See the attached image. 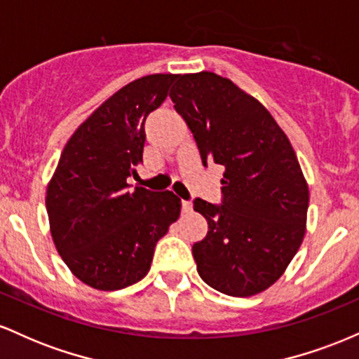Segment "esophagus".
<instances>
[{
    "instance_id": "esophagus-1",
    "label": "esophagus",
    "mask_w": 359,
    "mask_h": 359,
    "mask_svg": "<svg viewBox=\"0 0 359 359\" xmlns=\"http://www.w3.org/2000/svg\"><path fill=\"white\" fill-rule=\"evenodd\" d=\"M192 212V203L189 201H182V214H191Z\"/></svg>"
}]
</instances>
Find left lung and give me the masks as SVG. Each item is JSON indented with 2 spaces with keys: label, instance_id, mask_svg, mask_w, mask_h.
<instances>
[{
  "label": "left lung",
  "instance_id": "1",
  "mask_svg": "<svg viewBox=\"0 0 359 359\" xmlns=\"http://www.w3.org/2000/svg\"><path fill=\"white\" fill-rule=\"evenodd\" d=\"M204 167L224 168L221 205L194 201L208 234L194 243L201 278L233 297L273 285L306 234L309 187L287 135L262 102L214 72L184 74L170 90Z\"/></svg>",
  "mask_w": 359,
  "mask_h": 359
}]
</instances>
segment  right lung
I'll use <instances>...</instances> for the list:
<instances>
[{
	"mask_svg": "<svg viewBox=\"0 0 359 359\" xmlns=\"http://www.w3.org/2000/svg\"><path fill=\"white\" fill-rule=\"evenodd\" d=\"M179 76L137 79L74 131L47 187L50 233L69 270L97 290H119L148 273L155 245L180 214L174 192L130 191L145 145V119Z\"/></svg>",
	"mask_w": 359,
	"mask_h": 359,
	"instance_id": "add662e5",
	"label": "right lung"
}]
</instances>
